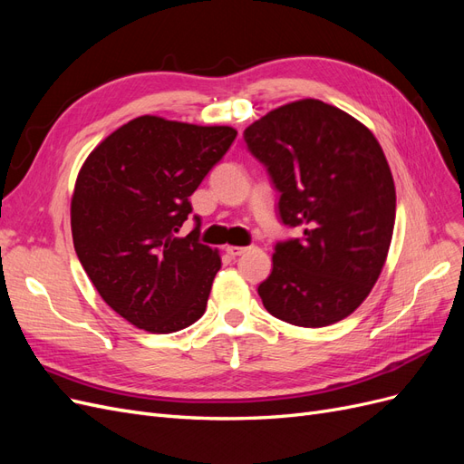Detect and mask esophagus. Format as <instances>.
<instances>
[{"instance_id": "esophagus-1", "label": "esophagus", "mask_w": 464, "mask_h": 464, "mask_svg": "<svg viewBox=\"0 0 464 464\" xmlns=\"http://www.w3.org/2000/svg\"><path fill=\"white\" fill-rule=\"evenodd\" d=\"M247 251V247H240V246H227V254L230 256V257H240V256H244Z\"/></svg>"}]
</instances>
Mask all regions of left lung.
<instances>
[{"mask_svg": "<svg viewBox=\"0 0 464 464\" xmlns=\"http://www.w3.org/2000/svg\"><path fill=\"white\" fill-rule=\"evenodd\" d=\"M280 193L283 224L302 237L278 242L257 292L265 310L298 327H327L368 298L395 227V181L373 133L336 106L304 98L244 131Z\"/></svg>", "mask_w": 464, "mask_h": 464, "instance_id": "1", "label": "left lung"}]
</instances>
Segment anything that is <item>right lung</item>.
<instances>
[{
  "label": "right lung",
  "instance_id": "1",
  "mask_svg": "<svg viewBox=\"0 0 464 464\" xmlns=\"http://www.w3.org/2000/svg\"><path fill=\"white\" fill-rule=\"evenodd\" d=\"M237 131L139 116L110 133L81 166L72 199L77 257L102 300L131 325L176 333L207 307L218 249L199 242V218L179 228Z\"/></svg>",
  "mask_w": 464,
  "mask_h": 464
}]
</instances>
